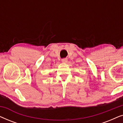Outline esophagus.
Segmentation results:
<instances>
[{"label": "esophagus", "mask_w": 123, "mask_h": 123, "mask_svg": "<svg viewBox=\"0 0 123 123\" xmlns=\"http://www.w3.org/2000/svg\"><path fill=\"white\" fill-rule=\"evenodd\" d=\"M62 62H63V63H67V61H68V59H67V58H63L62 59Z\"/></svg>", "instance_id": "obj_1"}]
</instances>
